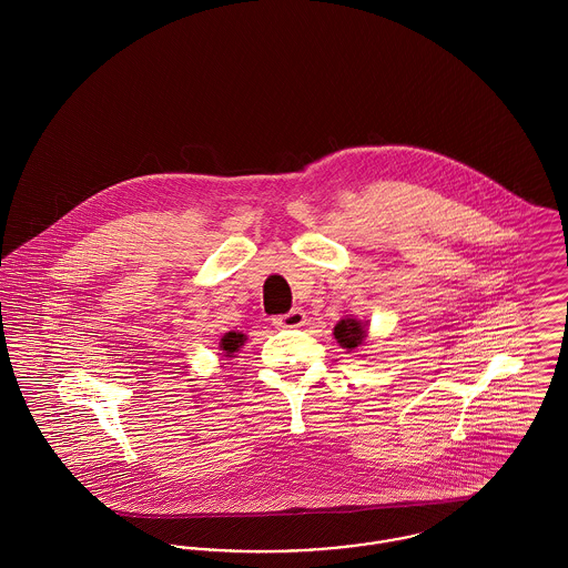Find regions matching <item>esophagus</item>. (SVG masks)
Returning a JSON list of instances; mask_svg holds the SVG:
<instances>
[{
	"instance_id": "esophagus-1",
	"label": "esophagus",
	"mask_w": 568,
	"mask_h": 568,
	"mask_svg": "<svg viewBox=\"0 0 568 568\" xmlns=\"http://www.w3.org/2000/svg\"><path fill=\"white\" fill-rule=\"evenodd\" d=\"M305 322L306 313L303 308H292L290 313L276 315V317L272 320V324H274L276 328H298V326H303Z\"/></svg>"
}]
</instances>
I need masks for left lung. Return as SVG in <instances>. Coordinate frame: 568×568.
<instances>
[{
    "label": "left lung",
    "instance_id": "left-lung-1",
    "mask_svg": "<svg viewBox=\"0 0 568 568\" xmlns=\"http://www.w3.org/2000/svg\"><path fill=\"white\" fill-rule=\"evenodd\" d=\"M333 335H335V339H337V344L342 346V348L356 349L363 342H365V337H367V328H365V324L361 322V320H354V317H344V320H339L337 322V326H335V331H333Z\"/></svg>",
    "mask_w": 568,
    "mask_h": 568
}]
</instances>
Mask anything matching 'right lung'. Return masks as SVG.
Wrapping results in <instances>:
<instances>
[{"label": "right lung", "instance_id": "add662e5", "mask_svg": "<svg viewBox=\"0 0 568 568\" xmlns=\"http://www.w3.org/2000/svg\"><path fill=\"white\" fill-rule=\"evenodd\" d=\"M244 342H246V335H244V333H235V331L224 333V337L220 339L222 356H233V352H237V349L242 348Z\"/></svg>", "mask_w": 568, "mask_h": 568}]
</instances>
